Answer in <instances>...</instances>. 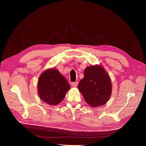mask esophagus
I'll return each instance as SVG.
<instances>
[{"mask_svg": "<svg viewBox=\"0 0 146 146\" xmlns=\"http://www.w3.org/2000/svg\"><path fill=\"white\" fill-rule=\"evenodd\" d=\"M77 85H78V82H72L71 83V86L72 87H77Z\"/></svg>", "mask_w": 146, "mask_h": 146, "instance_id": "obj_1", "label": "esophagus"}]
</instances>
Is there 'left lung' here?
<instances>
[{
  "mask_svg": "<svg viewBox=\"0 0 146 146\" xmlns=\"http://www.w3.org/2000/svg\"><path fill=\"white\" fill-rule=\"evenodd\" d=\"M78 89L86 102L96 108L108 101L111 95L112 84L103 66L96 64L85 68L84 77L79 82Z\"/></svg>",
  "mask_w": 146,
  "mask_h": 146,
  "instance_id": "left-lung-1",
  "label": "left lung"
}]
</instances>
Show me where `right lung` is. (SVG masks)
<instances>
[{
	"label": "right lung",
	"instance_id": "right-lung-1",
	"mask_svg": "<svg viewBox=\"0 0 146 146\" xmlns=\"http://www.w3.org/2000/svg\"><path fill=\"white\" fill-rule=\"evenodd\" d=\"M70 89V86L66 79L56 69H48L39 77L38 95L48 105L55 106L59 104Z\"/></svg>",
	"mask_w": 146,
	"mask_h": 146
}]
</instances>
